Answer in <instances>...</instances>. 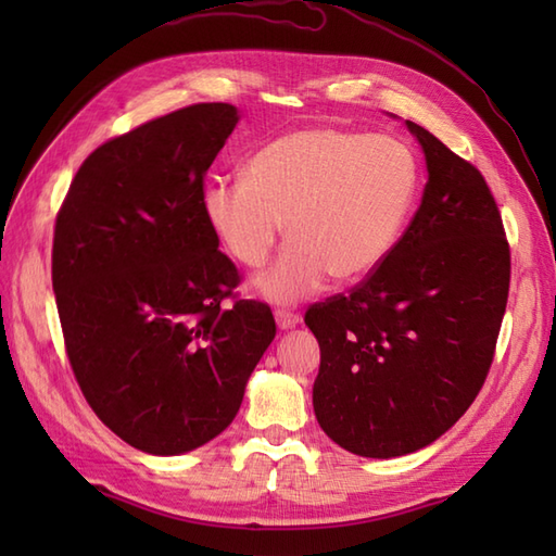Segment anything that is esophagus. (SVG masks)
Returning <instances> with one entry per match:
<instances>
[{
    "label": "esophagus",
    "instance_id": "esophagus-1",
    "mask_svg": "<svg viewBox=\"0 0 556 556\" xmlns=\"http://www.w3.org/2000/svg\"><path fill=\"white\" fill-rule=\"evenodd\" d=\"M275 320H277V325H279V329H293L299 325V320L301 317L293 313V311H287V308H279V311H275Z\"/></svg>",
    "mask_w": 556,
    "mask_h": 556
}]
</instances>
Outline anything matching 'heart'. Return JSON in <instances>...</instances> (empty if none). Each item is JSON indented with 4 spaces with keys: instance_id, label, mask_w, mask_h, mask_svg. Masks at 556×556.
<instances>
[{
    "instance_id": "obj_1",
    "label": "heart",
    "mask_w": 556,
    "mask_h": 556,
    "mask_svg": "<svg viewBox=\"0 0 556 556\" xmlns=\"http://www.w3.org/2000/svg\"><path fill=\"white\" fill-rule=\"evenodd\" d=\"M420 169L413 150L389 136L303 128L275 138L243 176L210 181L203 210L229 255L263 267L287 219L291 245L255 281L257 293L293 303L327 277L361 281L392 255L416 205Z\"/></svg>"
}]
</instances>
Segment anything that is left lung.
<instances>
[{
	"label": "left lung",
	"mask_w": 556,
	"mask_h": 556,
	"mask_svg": "<svg viewBox=\"0 0 556 556\" xmlns=\"http://www.w3.org/2000/svg\"><path fill=\"white\" fill-rule=\"evenodd\" d=\"M428 164L420 207L380 269L305 313L320 344L315 418L346 452L432 444L485 384L509 299L500 207L473 164L406 122Z\"/></svg>",
	"instance_id": "left-lung-1"
}]
</instances>
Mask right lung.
Segmentation results:
<instances>
[{"label": "right lung", "instance_id": "1", "mask_svg": "<svg viewBox=\"0 0 556 556\" xmlns=\"http://www.w3.org/2000/svg\"><path fill=\"white\" fill-rule=\"evenodd\" d=\"M239 112L200 102L92 150L59 207L52 287L83 396L140 452L174 456L229 428L277 334L203 210Z\"/></svg>", "mask_w": 556, "mask_h": 556}]
</instances>
